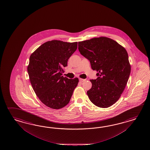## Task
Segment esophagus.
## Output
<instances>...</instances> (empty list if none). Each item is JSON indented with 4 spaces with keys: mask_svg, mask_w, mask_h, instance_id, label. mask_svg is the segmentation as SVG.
I'll list each match as a JSON object with an SVG mask.
<instances>
[{
    "mask_svg": "<svg viewBox=\"0 0 150 150\" xmlns=\"http://www.w3.org/2000/svg\"><path fill=\"white\" fill-rule=\"evenodd\" d=\"M86 80L85 79H79V81L81 82L85 81Z\"/></svg>",
    "mask_w": 150,
    "mask_h": 150,
    "instance_id": "34e87169",
    "label": "esophagus"
}]
</instances>
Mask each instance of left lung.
<instances>
[{"label":"left lung","mask_w":150,"mask_h":150,"mask_svg":"<svg viewBox=\"0 0 150 150\" xmlns=\"http://www.w3.org/2000/svg\"><path fill=\"white\" fill-rule=\"evenodd\" d=\"M80 54L88 59L98 77L90 80L91 89L87 94L91 102L100 108L114 104L127 83L131 67L126 50L116 41L105 37L79 42Z\"/></svg>","instance_id":"obj_1"}]
</instances>
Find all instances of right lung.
<instances>
[{"label": "right lung", "instance_id": "obj_1", "mask_svg": "<svg viewBox=\"0 0 150 150\" xmlns=\"http://www.w3.org/2000/svg\"><path fill=\"white\" fill-rule=\"evenodd\" d=\"M77 47V42L48 41L30 57L27 71L32 88L41 102L52 109L68 105L77 86L78 78L62 76L63 68Z\"/></svg>", "mask_w": 150, "mask_h": 150}]
</instances>
